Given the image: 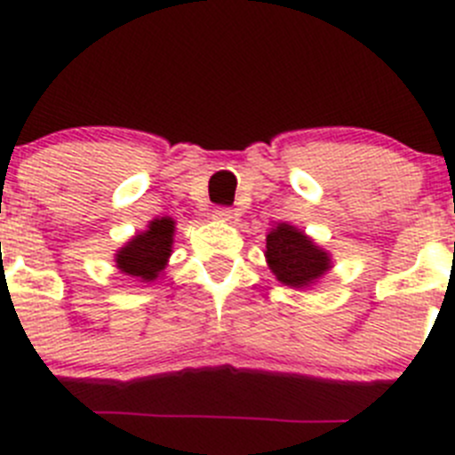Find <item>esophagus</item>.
Segmentation results:
<instances>
[{
  "mask_svg": "<svg viewBox=\"0 0 455 455\" xmlns=\"http://www.w3.org/2000/svg\"><path fill=\"white\" fill-rule=\"evenodd\" d=\"M212 218L218 220V222H233V218H235V212H233L231 208L220 206V208H215V211H212Z\"/></svg>",
  "mask_w": 455,
  "mask_h": 455,
  "instance_id": "1",
  "label": "esophagus"
}]
</instances>
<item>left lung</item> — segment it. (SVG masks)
<instances>
[{
  "label": "left lung",
  "mask_w": 455,
  "mask_h": 455,
  "mask_svg": "<svg viewBox=\"0 0 455 455\" xmlns=\"http://www.w3.org/2000/svg\"><path fill=\"white\" fill-rule=\"evenodd\" d=\"M265 258L278 283L308 290L333 267V258L313 237L288 222H278L265 235Z\"/></svg>",
  "instance_id": "left-lung-1"
}]
</instances>
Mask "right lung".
Instances as JSON below:
<instances>
[{
    "instance_id": "right-lung-1",
    "label": "right lung",
    "mask_w": 455,
    "mask_h": 455,
    "mask_svg": "<svg viewBox=\"0 0 455 455\" xmlns=\"http://www.w3.org/2000/svg\"><path fill=\"white\" fill-rule=\"evenodd\" d=\"M177 222L172 218H156L147 224L145 231L136 233L116 253V267L140 283H149L163 276L174 244Z\"/></svg>"
}]
</instances>
